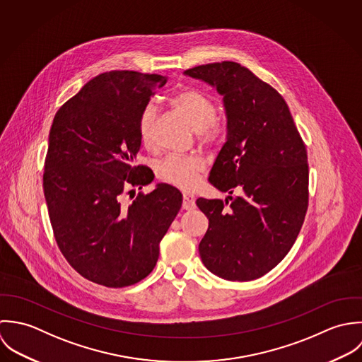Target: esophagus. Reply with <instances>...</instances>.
<instances>
[{"label": "esophagus", "instance_id": "1", "mask_svg": "<svg viewBox=\"0 0 362 362\" xmlns=\"http://www.w3.org/2000/svg\"><path fill=\"white\" fill-rule=\"evenodd\" d=\"M183 210H193L196 209V199L192 194H183V203H182Z\"/></svg>", "mask_w": 362, "mask_h": 362}]
</instances>
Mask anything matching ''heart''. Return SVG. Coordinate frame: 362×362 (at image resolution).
Masks as SVG:
<instances>
[{"mask_svg":"<svg viewBox=\"0 0 362 362\" xmlns=\"http://www.w3.org/2000/svg\"><path fill=\"white\" fill-rule=\"evenodd\" d=\"M173 103L186 116L197 133V139L204 145H217L225 137V124L217 117L214 98L197 88H185L173 95ZM158 109L155 103H148L140 117V137L145 146L153 145L155 123ZM206 169V162L197 155L179 156L169 155L158 166V176L166 183L189 190L196 186L200 173Z\"/></svg>","mask_w":362,"mask_h":362,"instance_id":"obj_1","label":"heart"}]
</instances>
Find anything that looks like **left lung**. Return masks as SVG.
Returning <instances> with one entry per match:
<instances>
[{
  "label": "left lung",
  "instance_id": "left-lung-1",
  "mask_svg": "<svg viewBox=\"0 0 362 362\" xmlns=\"http://www.w3.org/2000/svg\"><path fill=\"white\" fill-rule=\"evenodd\" d=\"M185 74L217 86L228 119L226 143L209 180L230 200L196 202L209 218L202 260L223 280H256L287 256L302 228L309 200L306 146L283 96L246 67L221 62ZM233 191L241 196L232 198Z\"/></svg>",
  "mask_w": 362,
  "mask_h": 362
}]
</instances>
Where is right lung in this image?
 Here are the masks:
<instances>
[{
	"mask_svg": "<svg viewBox=\"0 0 362 362\" xmlns=\"http://www.w3.org/2000/svg\"><path fill=\"white\" fill-rule=\"evenodd\" d=\"M165 83L158 74H99L59 109L50 129L43 190L53 233L74 270L99 286L123 288L145 279L182 207V193L166 183L124 200L153 179L134 163L139 126Z\"/></svg>",
	"mask_w": 362,
	"mask_h": 362,
	"instance_id": "right-lung-1",
	"label": "right lung"
}]
</instances>
